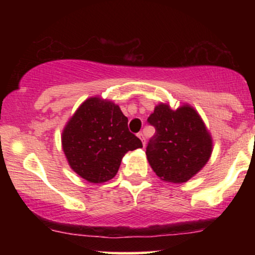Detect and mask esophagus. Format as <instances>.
I'll list each match as a JSON object with an SVG mask.
<instances>
[{
    "mask_svg": "<svg viewBox=\"0 0 255 255\" xmlns=\"http://www.w3.org/2000/svg\"><path fill=\"white\" fill-rule=\"evenodd\" d=\"M137 136H139V139L141 140L142 145L145 146V144H146V139H145V135H144V133H141V131H140V133H137Z\"/></svg>",
    "mask_w": 255,
    "mask_h": 255,
    "instance_id": "1",
    "label": "esophagus"
}]
</instances>
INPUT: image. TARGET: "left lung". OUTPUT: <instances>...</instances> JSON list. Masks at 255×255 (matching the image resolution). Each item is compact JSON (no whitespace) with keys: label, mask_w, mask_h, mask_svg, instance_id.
<instances>
[{"label":"left lung","mask_w":255,"mask_h":255,"mask_svg":"<svg viewBox=\"0 0 255 255\" xmlns=\"http://www.w3.org/2000/svg\"><path fill=\"white\" fill-rule=\"evenodd\" d=\"M147 121L156 127L157 133L146 147V156L160 180L187 182L209 162L212 136L191 105L172 110L168 103H159Z\"/></svg>","instance_id":"left-lung-1"}]
</instances>
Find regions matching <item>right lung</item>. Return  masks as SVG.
<instances>
[{
    "instance_id": "add662e5",
    "label": "right lung",
    "mask_w": 255,
    "mask_h": 255,
    "mask_svg": "<svg viewBox=\"0 0 255 255\" xmlns=\"http://www.w3.org/2000/svg\"><path fill=\"white\" fill-rule=\"evenodd\" d=\"M61 141L72 170L91 183L115 177L125 154L142 147L119 105L97 96L80 104L64 126Z\"/></svg>"
}]
</instances>
